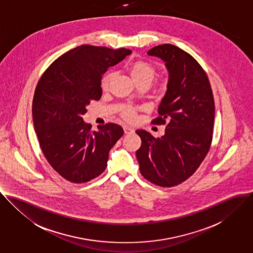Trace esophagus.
<instances>
[{"label": "esophagus", "mask_w": 253, "mask_h": 253, "mask_svg": "<svg viewBox=\"0 0 253 253\" xmlns=\"http://www.w3.org/2000/svg\"><path fill=\"white\" fill-rule=\"evenodd\" d=\"M123 130H124V133L125 134H131L134 132V130L131 128V127H128V126H124L123 127Z\"/></svg>", "instance_id": "34e87169"}]
</instances>
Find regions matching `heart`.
Here are the masks:
<instances>
[{"label": "heart", "mask_w": 253, "mask_h": 253, "mask_svg": "<svg viewBox=\"0 0 253 253\" xmlns=\"http://www.w3.org/2000/svg\"><path fill=\"white\" fill-rule=\"evenodd\" d=\"M128 72L136 84H145L148 85L152 82L156 71L154 66L149 62L138 60V61L132 62L128 66ZM112 80H113L112 73H108L103 77L101 86L104 90L108 89ZM122 117L126 120H132L134 118V111L130 108H126L122 113Z\"/></svg>", "instance_id": "b5f03b06"}]
</instances>
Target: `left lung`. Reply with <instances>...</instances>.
Wrapping results in <instances>:
<instances>
[{"instance_id": "8db88e82", "label": "left lung", "mask_w": 253, "mask_h": 253, "mask_svg": "<svg viewBox=\"0 0 253 253\" xmlns=\"http://www.w3.org/2000/svg\"><path fill=\"white\" fill-rule=\"evenodd\" d=\"M168 69L167 92L151 122L165 125V135L154 138L137 130L141 145L136 155L142 176L162 186H175L195 171L208 154L213 133L214 100L204 69L189 53L172 44L151 48Z\"/></svg>"}]
</instances>
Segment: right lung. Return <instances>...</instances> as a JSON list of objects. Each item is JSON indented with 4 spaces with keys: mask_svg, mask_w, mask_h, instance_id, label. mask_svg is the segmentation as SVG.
Here are the masks:
<instances>
[{
    "mask_svg": "<svg viewBox=\"0 0 253 253\" xmlns=\"http://www.w3.org/2000/svg\"><path fill=\"white\" fill-rule=\"evenodd\" d=\"M132 51L80 45L46 69L33 99L34 128L50 166L65 179L87 182L107 168L109 152L123 136L115 123L98 126L84 121L86 107L102 97V75Z\"/></svg>",
    "mask_w": 253,
    "mask_h": 253,
    "instance_id": "add662e5",
    "label": "right lung"
}]
</instances>
